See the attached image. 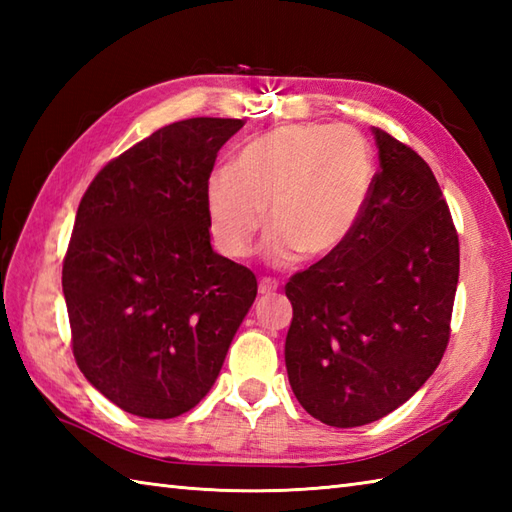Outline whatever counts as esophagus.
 Listing matches in <instances>:
<instances>
[{
  "instance_id": "obj_1",
  "label": "esophagus",
  "mask_w": 512,
  "mask_h": 512,
  "mask_svg": "<svg viewBox=\"0 0 512 512\" xmlns=\"http://www.w3.org/2000/svg\"><path fill=\"white\" fill-rule=\"evenodd\" d=\"M279 284L275 279H262L259 281V295H273V292H277Z\"/></svg>"
}]
</instances>
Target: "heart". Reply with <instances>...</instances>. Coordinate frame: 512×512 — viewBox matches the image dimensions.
Segmentation results:
<instances>
[{
	"mask_svg": "<svg viewBox=\"0 0 512 512\" xmlns=\"http://www.w3.org/2000/svg\"><path fill=\"white\" fill-rule=\"evenodd\" d=\"M374 154L352 127L292 123L270 129L237 151L231 167L204 187L209 231L222 255L242 259L259 228L268 264L334 255L356 231L372 198Z\"/></svg>",
	"mask_w": 512,
	"mask_h": 512,
	"instance_id": "obj_1",
	"label": "heart"
}]
</instances>
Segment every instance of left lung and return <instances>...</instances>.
Returning <instances> with one entry per match:
<instances>
[{"mask_svg":"<svg viewBox=\"0 0 512 512\" xmlns=\"http://www.w3.org/2000/svg\"><path fill=\"white\" fill-rule=\"evenodd\" d=\"M372 134L380 171L356 231L286 286L290 387L312 418L339 429L387 416L436 372L460 277L433 171L383 129Z\"/></svg>","mask_w":512,"mask_h":512,"instance_id":"1","label":"left lung"}]
</instances>
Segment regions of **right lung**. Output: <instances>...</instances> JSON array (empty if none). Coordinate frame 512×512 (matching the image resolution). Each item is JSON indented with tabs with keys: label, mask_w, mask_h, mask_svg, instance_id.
Instances as JSON below:
<instances>
[{
	"label": "right lung",
	"mask_w": 512,
	"mask_h": 512,
	"mask_svg": "<svg viewBox=\"0 0 512 512\" xmlns=\"http://www.w3.org/2000/svg\"><path fill=\"white\" fill-rule=\"evenodd\" d=\"M239 118H189L105 165L63 262L72 352L116 407L167 420L209 394L257 297L211 246L204 187Z\"/></svg>",
	"instance_id": "add662e5"
}]
</instances>
